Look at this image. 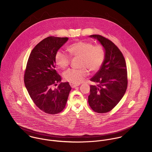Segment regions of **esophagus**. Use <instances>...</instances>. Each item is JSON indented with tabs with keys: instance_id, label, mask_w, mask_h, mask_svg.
Listing matches in <instances>:
<instances>
[{
	"instance_id": "34e87169",
	"label": "esophagus",
	"mask_w": 152,
	"mask_h": 152,
	"mask_svg": "<svg viewBox=\"0 0 152 152\" xmlns=\"http://www.w3.org/2000/svg\"><path fill=\"white\" fill-rule=\"evenodd\" d=\"M69 85H70V86H71V88H75V87H77V86H78L80 85L79 84H75V83H69Z\"/></svg>"
}]
</instances>
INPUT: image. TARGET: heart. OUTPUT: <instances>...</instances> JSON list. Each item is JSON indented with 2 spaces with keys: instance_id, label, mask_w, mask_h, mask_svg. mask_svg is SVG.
I'll return each instance as SVG.
<instances>
[{
  "instance_id": "heart-1",
  "label": "heart",
  "mask_w": 152,
  "mask_h": 152,
  "mask_svg": "<svg viewBox=\"0 0 152 152\" xmlns=\"http://www.w3.org/2000/svg\"><path fill=\"white\" fill-rule=\"evenodd\" d=\"M72 57H80V69H67L63 74L64 79L69 83L78 84L82 83L88 75V70L92 72H96L102 66L105 52L102 46L96 45L89 42H75L67 48ZM56 64L61 69L69 66L70 62L69 56L61 50L57 51L55 57Z\"/></svg>"
}]
</instances>
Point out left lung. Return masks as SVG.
<instances>
[{"instance_id": "1", "label": "left lung", "mask_w": 152, "mask_h": 152, "mask_svg": "<svg viewBox=\"0 0 152 152\" xmlns=\"http://www.w3.org/2000/svg\"><path fill=\"white\" fill-rule=\"evenodd\" d=\"M89 37L102 45L105 58L100 69L91 78L96 85L90 86L88 103L94 111L104 113L111 110L124 95L128 85L126 66L124 56L114 43L99 35Z\"/></svg>"}]
</instances>
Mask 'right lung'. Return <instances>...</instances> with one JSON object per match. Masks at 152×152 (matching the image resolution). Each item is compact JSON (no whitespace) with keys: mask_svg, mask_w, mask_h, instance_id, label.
Listing matches in <instances>:
<instances>
[{"mask_svg":"<svg viewBox=\"0 0 152 152\" xmlns=\"http://www.w3.org/2000/svg\"><path fill=\"white\" fill-rule=\"evenodd\" d=\"M69 38L49 37L31 51L24 74V83L35 105L47 114H55L66 104L71 88L69 83H61L55 69L56 53ZM60 84L57 88L52 86Z\"/></svg>","mask_w":152,"mask_h":152,"instance_id":"add662e5","label":"right lung"}]
</instances>
